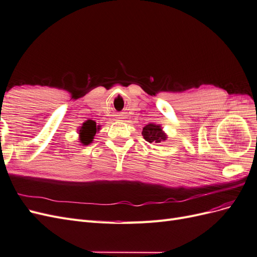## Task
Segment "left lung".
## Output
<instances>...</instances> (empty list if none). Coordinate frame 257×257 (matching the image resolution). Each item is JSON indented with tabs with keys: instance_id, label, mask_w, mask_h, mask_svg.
I'll return each instance as SVG.
<instances>
[{
	"instance_id": "obj_1",
	"label": "left lung",
	"mask_w": 257,
	"mask_h": 257,
	"mask_svg": "<svg viewBox=\"0 0 257 257\" xmlns=\"http://www.w3.org/2000/svg\"><path fill=\"white\" fill-rule=\"evenodd\" d=\"M142 134L144 138L148 143H155V144H160L162 142L166 141L167 135L163 132L161 125H157V124L149 123L148 125H146L143 128Z\"/></svg>"
}]
</instances>
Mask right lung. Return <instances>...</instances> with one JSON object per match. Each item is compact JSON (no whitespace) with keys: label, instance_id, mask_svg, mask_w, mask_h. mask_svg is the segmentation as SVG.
Instances as JSON below:
<instances>
[{"label":"right lung","instance_id":"1","mask_svg":"<svg viewBox=\"0 0 257 257\" xmlns=\"http://www.w3.org/2000/svg\"><path fill=\"white\" fill-rule=\"evenodd\" d=\"M99 130V126H96V123L92 120L85 121L82 126L78 130L79 132V141L82 145L88 146L93 142V138H94L96 132Z\"/></svg>","mask_w":257,"mask_h":257}]
</instances>
